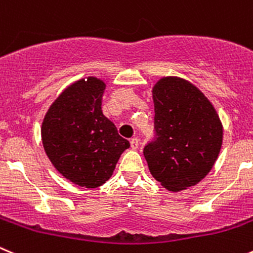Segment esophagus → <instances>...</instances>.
I'll return each mask as SVG.
<instances>
[{
	"label": "esophagus",
	"mask_w": 253,
	"mask_h": 253,
	"mask_svg": "<svg viewBox=\"0 0 253 253\" xmlns=\"http://www.w3.org/2000/svg\"><path fill=\"white\" fill-rule=\"evenodd\" d=\"M130 146H131V149H134V150H135V149H138V146H139V139L138 138H133L130 140Z\"/></svg>",
	"instance_id": "1"
}]
</instances>
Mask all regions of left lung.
I'll use <instances>...</instances> for the list:
<instances>
[{
    "label": "left lung",
    "instance_id": "1",
    "mask_svg": "<svg viewBox=\"0 0 253 253\" xmlns=\"http://www.w3.org/2000/svg\"><path fill=\"white\" fill-rule=\"evenodd\" d=\"M154 138L144 146L151 175L170 191L200 182L222 145V124L210 100L190 82L167 77L153 88Z\"/></svg>",
    "mask_w": 253,
    "mask_h": 253
}]
</instances>
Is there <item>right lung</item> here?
I'll list each match as a JSON object with an SVG mask.
<instances>
[{"label":"right lung","mask_w":253,"mask_h":253,"mask_svg":"<svg viewBox=\"0 0 253 253\" xmlns=\"http://www.w3.org/2000/svg\"><path fill=\"white\" fill-rule=\"evenodd\" d=\"M105 83L94 77L64 89L42 123V143L53 167L76 185L94 189L112 176L130 146L102 112Z\"/></svg>","instance_id":"obj_1"}]
</instances>
